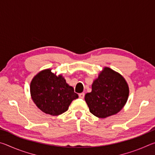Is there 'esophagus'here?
I'll return each mask as SVG.
<instances>
[{
  "mask_svg": "<svg viewBox=\"0 0 155 155\" xmlns=\"http://www.w3.org/2000/svg\"><path fill=\"white\" fill-rule=\"evenodd\" d=\"M78 96H79L80 98H82L83 99L84 97H85V94H84V93H81V94H78Z\"/></svg>",
  "mask_w": 155,
  "mask_h": 155,
  "instance_id": "1",
  "label": "esophagus"
}]
</instances>
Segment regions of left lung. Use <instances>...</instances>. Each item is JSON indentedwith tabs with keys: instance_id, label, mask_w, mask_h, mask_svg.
Returning <instances> with one entry per match:
<instances>
[{
	"instance_id": "obj_1",
	"label": "left lung",
	"mask_w": 155,
	"mask_h": 155,
	"mask_svg": "<svg viewBox=\"0 0 155 155\" xmlns=\"http://www.w3.org/2000/svg\"><path fill=\"white\" fill-rule=\"evenodd\" d=\"M92 90L85 94L90 111L100 118L116 114L127 101L128 86L124 78L109 68H104L91 85Z\"/></svg>"
}]
</instances>
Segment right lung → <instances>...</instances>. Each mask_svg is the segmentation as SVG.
Returning a JSON list of instances; mask_svg holds the SVG:
<instances>
[{"label": "right lung", "mask_w": 155, "mask_h": 155, "mask_svg": "<svg viewBox=\"0 0 155 155\" xmlns=\"http://www.w3.org/2000/svg\"><path fill=\"white\" fill-rule=\"evenodd\" d=\"M30 91L36 106L51 115L66 111L73 100L78 97L61 75L57 77L50 69L43 70L33 78Z\"/></svg>", "instance_id": "add662e5"}]
</instances>
